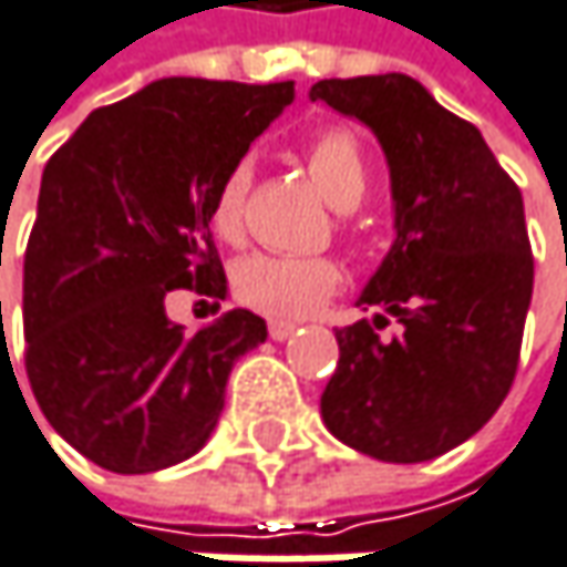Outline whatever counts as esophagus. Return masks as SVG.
Masks as SVG:
<instances>
[{"label": "esophagus", "instance_id": "obj_1", "mask_svg": "<svg viewBox=\"0 0 567 567\" xmlns=\"http://www.w3.org/2000/svg\"><path fill=\"white\" fill-rule=\"evenodd\" d=\"M295 321H269V337L272 340H285V337H291L295 334Z\"/></svg>", "mask_w": 567, "mask_h": 567}]
</instances>
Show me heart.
<instances>
[{"mask_svg": "<svg viewBox=\"0 0 567 567\" xmlns=\"http://www.w3.org/2000/svg\"><path fill=\"white\" fill-rule=\"evenodd\" d=\"M305 165L318 190L337 210H350L367 194L370 172L360 138L343 126H324L305 142ZM252 187V165L236 162L220 178L210 200V227L220 239H239L246 224V200ZM343 282V269L331 256H291V252H252L236 272L233 288L243 305L272 318H305L324 305Z\"/></svg>", "mask_w": 567, "mask_h": 567, "instance_id": "heart-1", "label": "heart"}]
</instances>
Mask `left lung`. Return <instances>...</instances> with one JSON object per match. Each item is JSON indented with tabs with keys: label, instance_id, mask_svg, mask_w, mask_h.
I'll return each instance as SVG.
<instances>
[{
	"label": "left lung",
	"instance_id": "1",
	"mask_svg": "<svg viewBox=\"0 0 567 567\" xmlns=\"http://www.w3.org/2000/svg\"><path fill=\"white\" fill-rule=\"evenodd\" d=\"M311 100L377 132L395 200V243L360 295L380 315L337 331L324 425L377 461H432L481 432L513 386L533 301L523 194L477 126L419 80H318ZM389 317L400 334L386 341Z\"/></svg>",
	"mask_w": 567,
	"mask_h": 567
}]
</instances>
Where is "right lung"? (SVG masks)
Wrapping results in <instances>:
<instances>
[{"instance_id": "1", "label": "right lung", "mask_w": 567, "mask_h": 567, "mask_svg": "<svg viewBox=\"0 0 567 567\" xmlns=\"http://www.w3.org/2000/svg\"><path fill=\"white\" fill-rule=\"evenodd\" d=\"M295 83L168 78L93 110L51 155L28 236L25 373L51 429L113 474L197 454L224 412L233 363L266 321L233 308L184 334L172 291L220 308L210 200Z\"/></svg>"}]
</instances>
